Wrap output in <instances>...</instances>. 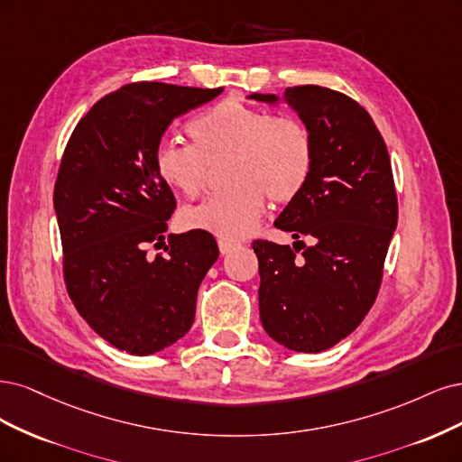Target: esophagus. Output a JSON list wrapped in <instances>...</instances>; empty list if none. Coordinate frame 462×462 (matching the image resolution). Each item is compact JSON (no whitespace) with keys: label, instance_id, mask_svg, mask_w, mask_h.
Instances as JSON below:
<instances>
[{"label":"esophagus","instance_id":"34e87169","mask_svg":"<svg viewBox=\"0 0 462 462\" xmlns=\"http://www.w3.org/2000/svg\"><path fill=\"white\" fill-rule=\"evenodd\" d=\"M237 245L240 244H236V242H228V240H218V249H220V253L222 255H228V253H232Z\"/></svg>","mask_w":462,"mask_h":462}]
</instances>
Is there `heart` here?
<instances>
[{"mask_svg":"<svg viewBox=\"0 0 462 462\" xmlns=\"http://www.w3.org/2000/svg\"><path fill=\"white\" fill-rule=\"evenodd\" d=\"M191 145L162 142L153 167L161 182L184 198L205 188L207 165L226 161L222 182L228 188L198 207L182 211L186 230H201L222 240L249 236L273 203L291 201L312 171L315 145L307 126L291 116H273L261 107L226 99L188 123Z\"/></svg>","mask_w":462,"mask_h":462,"instance_id":"heart-1","label":"heart"}]
</instances>
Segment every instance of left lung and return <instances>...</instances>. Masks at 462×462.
Masks as SVG:
<instances>
[{"mask_svg": "<svg viewBox=\"0 0 462 462\" xmlns=\"http://www.w3.org/2000/svg\"><path fill=\"white\" fill-rule=\"evenodd\" d=\"M261 103L284 101L300 115L315 145L305 188L274 226L304 247L253 242L259 259V315L280 346L320 353L347 337L374 303L392 236L397 196L388 147L370 115L351 97L322 86L251 94Z\"/></svg>", "mask_w": 462, "mask_h": 462, "instance_id": "left-lung-1", "label": "left lung"}]
</instances>
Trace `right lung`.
I'll return each mask as SVG.
<instances>
[{"instance_id": "obj_1", "label": "right lung", "mask_w": 462, "mask_h": 462, "mask_svg": "<svg viewBox=\"0 0 462 462\" xmlns=\"http://www.w3.org/2000/svg\"><path fill=\"white\" fill-rule=\"evenodd\" d=\"M222 88L162 82L123 86L82 116L59 167L53 209L63 244L67 291L92 330L130 355H153L186 336L198 290L218 259L209 232L169 236L176 209L153 167L155 147L176 116Z\"/></svg>"}]
</instances>
